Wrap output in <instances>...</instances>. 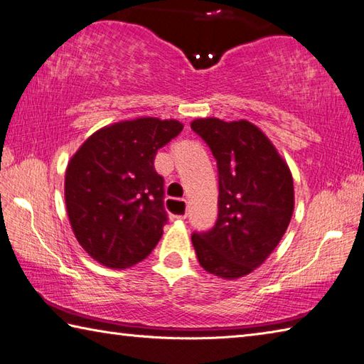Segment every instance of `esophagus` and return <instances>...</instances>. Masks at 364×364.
Returning <instances> with one entry per match:
<instances>
[{"label":"esophagus","mask_w":364,"mask_h":364,"mask_svg":"<svg viewBox=\"0 0 364 364\" xmlns=\"http://www.w3.org/2000/svg\"><path fill=\"white\" fill-rule=\"evenodd\" d=\"M183 204H185V201H182ZM176 218H179V220H185V218H187V212H185L183 215H179V217H176Z\"/></svg>","instance_id":"obj_1"}]
</instances>
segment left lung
Returning <instances> with one entry per match:
<instances>
[{"label":"left lung","instance_id":"1","mask_svg":"<svg viewBox=\"0 0 364 364\" xmlns=\"http://www.w3.org/2000/svg\"><path fill=\"white\" fill-rule=\"evenodd\" d=\"M191 129L218 166V220L209 232L193 234L205 272L237 279L261 267L277 248L294 213V181L269 136L247 119L199 117Z\"/></svg>","mask_w":364,"mask_h":364}]
</instances>
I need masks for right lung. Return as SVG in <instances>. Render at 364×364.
<instances>
[{
	"mask_svg": "<svg viewBox=\"0 0 364 364\" xmlns=\"http://www.w3.org/2000/svg\"><path fill=\"white\" fill-rule=\"evenodd\" d=\"M176 119L141 116L105 125L65 168L64 199L72 231L94 261L130 269L151 255L163 234V177L154 159L179 135Z\"/></svg>",
	"mask_w": 364,
	"mask_h": 364,
	"instance_id": "1",
	"label": "right lung"
}]
</instances>
